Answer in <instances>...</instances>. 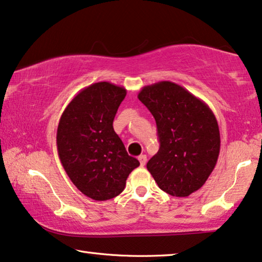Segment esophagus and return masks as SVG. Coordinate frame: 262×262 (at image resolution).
I'll use <instances>...</instances> for the list:
<instances>
[{
	"label": "esophagus",
	"instance_id": "obj_1",
	"mask_svg": "<svg viewBox=\"0 0 262 262\" xmlns=\"http://www.w3.org/2000/svg\"><path fill=\"white\" fill-rule=\"evenodd\" d=\"M139 161H140V165L144 166V165H146V162H147V156L146 155H140L139 156Z\"/></svg>",
	"mask_w": 262,
	"mask_h": 262
}]
</instances>
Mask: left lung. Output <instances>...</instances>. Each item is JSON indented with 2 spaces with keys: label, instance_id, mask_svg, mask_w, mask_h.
Here are the masks:
<instances>
[{
  "label": "left lung",
  "instance_id": "left-lung-1",
  "mask_svg": "<svg viewBox=\"0 0 262 262\" xmlns=\"http://www.w3.org/2000/svg\"><path fill=\"white\" fill-rule=\"evenodd\" d=\"M139 100L154 116L160 149L147 169L163 192L188 196L205 185L220 153L215 115L204 101L170 81L144 85Z\"/></svg>",
  "mask_w": 262,
  "mask_h": 262
}]
</instances>
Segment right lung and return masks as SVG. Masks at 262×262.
I'll use <instances>...</instances> for the list:
<instances>
[{
	"instance_id": "1",
	"label": "right lung",
	"mask_w": 262,
	"mask_h": 262,
	"mask_svg": "<svg viewBox=\"0 0 262 262\" xmlns=\"http://www.w3.org/2000/svg\"><path fill=\"white\" fill-rule=\"evenodd\" d=\"M126 94L120 85L96 82L74 96L58 122L60 161L76 188L93 200L118 196L128 175L140 166L113 128Z\"/></svg>"
}]
</instances>
